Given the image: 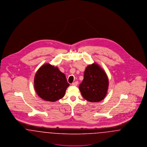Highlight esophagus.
<instances>
[{
    "label": "esophagus",
    "instance_id": "34e87169",
    "mask_svg": "<svg viewBox=\"0 0 147 147\" xmlns=\"http://www.w3.org/2000/svg\"><path fill=\"white\" fill-rule=\"evenodd\" d=\"M78 84V82H74V83H73L71 84V85H72L73 86H77Z\"/></svg>",
    "mask_w": 147,
    "mask_h": 147
}]
</instances>
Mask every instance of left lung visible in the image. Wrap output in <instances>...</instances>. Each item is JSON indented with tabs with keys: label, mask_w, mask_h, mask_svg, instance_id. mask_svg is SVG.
<instances>
[{
	"label": "left lung",
	"mask_w": 147,
	"mask_h": 147,
	"mask_svg": "<svg viewBox=\"0 0 147 147\" xmlns=\"http://www.w3.org/2000/svg\"><path fill=\"white\" fill-rule=\"evenodd\" d=\"M109 84V79L105 70L97 63H94L86 67L84 79L79 88L86 100L97 102L105 98Z\"/></svg>",
	"instance_id": "1"
}]
</instances>
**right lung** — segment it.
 <instances>
[{
	"label": "right lung",
	"mask_w": 147,
	"mask_h": 147,
	"mask_svg": "<svg viewBox=\"0 0 147 147\" xmlns=\"http://www.w3.org/2000/svg\"><path fill=\"white\" fill-rule=\"evenodd\" d=\"M69 86L65 74L49 63L42 65L35 74V91L43 100L55 102L62 98Z\"/></svg>",
	"instance_id": "obj_1"
}]
</instances>
